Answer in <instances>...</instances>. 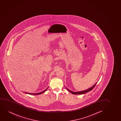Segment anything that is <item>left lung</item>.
<instances>
[{
	"instance_id": "obj_1",
	"label": "left lung",
	"mask_w": 121,
	"mask_h": 121,
	"mask_svg": "<svg viewBox=\"0 0 121 121\" xmlns=\"http://www.w3.org/2000/svg\"><path fill=\"white\" fill-rule=\"evenodd\" d=\"M97 82H96L95 84L92 87H91V88H88V89L86 90H85V91H79V92H73V91H71L70 90H69L67 88H66V89H67L68 91H69L70 93H71L72 94H73L74 95H80V94H85V93H87V92H89V91H91L93 89V88H94L95 86L96 85V84H97Z\"/></svg>"
}]
</instances>
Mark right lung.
Here are the masks:
<instances>
[{
	"label": "right lung",
	"instance_id": "right-lung-1",
	"mask_svg": "<svg viewBox=\"0 0 121 121\" xmlns=\"http://www.w3.org/2000/svg\"><path fill=\"white\" fill-rule=\"evenodd\" d=\"M48 88H47L44 91H42L41 92H40V93H26V92H25L26 93V94H28L30 95H39V94H42L43 93H44V92H45V91H47V90L48 89Z\"/></svg>",
	"mask_w": 121,
	"mask_h": 121
}]
</instances>
